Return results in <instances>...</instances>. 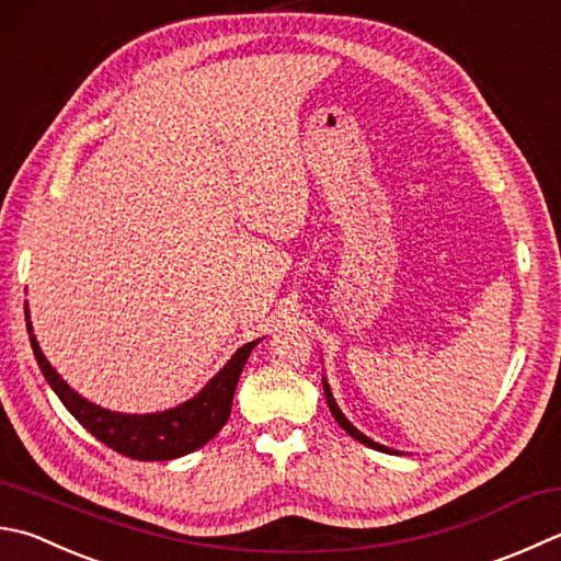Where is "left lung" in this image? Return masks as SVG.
Returning <instances> with one entry per match:
<instances>
[{
  "label": "left lung",
  "mask_w": 561,
  "mask_h": 561,
  "mask_svg": "<svg viewBox=\"0 0 561 561\" xmlns=\"http://www.w3.org/2000/svg\"><path fill=\"white\" fill-rule=\"evenodd\" d=\"M322 386H324V398H327V405H330V410H332V415H334V420L340 422V427H344L348 435H352L354 439H358L362 442V445H366V447H371V449H378V451H393V449H388V447H383V445H378V442H374V439H368L364 432H358L352 422H348L346 417H344V412L340 410V405H336V400H334V396H332V390H330V383H327V380L322 378Z\"/></svg>",
  "instance_id": "8db88e82"
}]
</instances>
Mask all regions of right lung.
Listing matches in <instances>:
<instances>
[{
	"instance_id": "right-lung-1",
	"label": "right lung",
	"mask_w": 561,
	"mask_h": 561,
	"mask_svg": "<svg viewBox=\"0 0 561 561\" xmlns=\"http://www.w3.org/2000/svg\"><path fill=\"white\" fill-rule=\"evenodd\" d=\"M24 312L31 348H34L41 371H44L48 386L62 400V405L70 410V415L90 435L104 442L114 451L124 454V457L139 461L178 459L207 445L227 425L241 368H244L251 348L259 344L256 340L237 348V354L229 358L227 366L195 398L185 400L183 405L163 412H151V415H124V412L104 410L90 403V400H84L56 374V368L48 364L34 332H31L28 308Z\"/></svg>"
}]
</instances>
